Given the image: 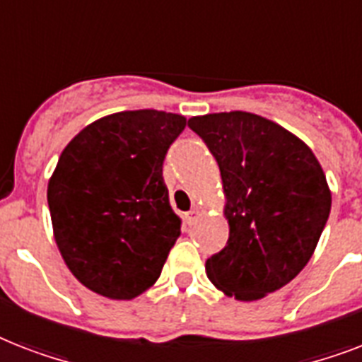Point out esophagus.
Instances as JSON below:
<instances>
[{
  "label": "esophagus",
  "mask_w": 362,
  "mask_h": 362,
  "mask_svg": "<svg viewBox=\"0 0 362 362\" xmlns=\"http://www.w3.org/2000/svg\"><path fill=\"white\" fill-rule=\"evenodd\" d=\"M199 216H201V212H199L197 209H192L189 212H186V216H184V218H186L187 226H193V223L199 220Z\"/></svg>",
  "instance_id": "esophagus-1"
}]
</instances>
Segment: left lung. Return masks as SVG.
I'll return each mask as SVG.
<instances>
[{
    "mask_svg": "<svg viewBox=\"0 0 362 362\" xmlns=\"http://www.w3.org/2000/svg\"><path fill=\"white\" fill-rule=\"evenodd\" d=\"M187 125L218 161L229 240L206 259V276L237 300H257L295 278L331 212V189L314 152L281 125L252 112L193 116Z\"/></svg>",
    "mask_w": 362,
    "mask_h": 362,
    "instance_id": "left-lung-1",
    "label": "left lung"
}]
</instances>
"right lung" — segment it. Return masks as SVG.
I'll use <instances>...</instances> for the list:
<instances>
[{"label":"right lung","instance_id":"obj_1","mask_svg":"<svg viewBox=\"0 0 362 362\" xmlns=\"http://www.w3.org/2000/svg\"><path fill=\"white\" fill-rule=\"evenodd\" d=\"M186 118L124 110L86 125L64 148L48 180L58 250L98 295L131 300L152 287L180 237L163 182V159Z\"/></svg>","mask_w":362,"mask_h":362}]
</instances>
